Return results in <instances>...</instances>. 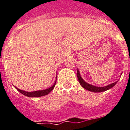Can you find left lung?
<instances>
[{"mask_svg": "<svg viewBox=\"0 0 130 130\" xmlns=\"http://www.w3.org/2000/svg\"><path fill=\"white\" fill-rule=\"evenodd\" d=\"M77 77H78V81L80 82V85L83 87L84 88L87 90L90 91L92 92H105V91L108 90H110V88H113L114 86L117 84V82L118 81H116V82H113L112 84H110L109 85L106 86L104 87H98V86H95L94 85H92L90 84H88L84 80H83V78H82L81 75L80 74V72H79V70L77 69Z\"/></svg>", "mask_w": 130, "mask_h": 130, "instance_id": "obj_1", "label": "left lung"}]
</instances>
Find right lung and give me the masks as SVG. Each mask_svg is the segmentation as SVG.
Segmentation results:
<instances>
[{
	"mask_svg": "<svg viewBox=\"0 0 130 130\" xmlns=\"http://www.w3.org/2000/svg\"><path fill=\"white\" fill-rule=\"evenodd\" d=\"M56 80L55 81L54 84L52 86L49 88L45 89V90H38V91H34V92H26V91L24 90H20V89L17 88L16 86L15 87V88L17 89V90L19 91V92H20L21 94H22L23 95L26 96H28V97L30 98H34V97H41V96H46L47 94H48L50 93L51 91L54 88L56 85Z\"/></svg>",
	"mask_w": 130,
	"mask_h": 130,
	"instance_id": "1",
	"label": "right lung"
}]
</instances>
